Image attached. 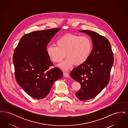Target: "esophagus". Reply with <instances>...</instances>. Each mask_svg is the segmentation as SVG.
Returning <instances> with one entry per match:
<instances>
[{
    "label": "esophagus",
    "instance_id": "34e87169",
    "mask_svg": "<svg viewBox=\"0 0 128 128\" xmlns=\"http://www.w3.org/2000/svg\"><path fill=\"white\" fill-rule=\"evenodd\" d=\"M63 76H64V77H65L66 78H68V77H70V75H69L68 73H67L66 72H63Z\"/></svg>",
    "mask_w": 128,
    "mask_h": 128
}]
</instances>
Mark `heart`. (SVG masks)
Segmentation results:
<instances>
[{"mask_svg": "<svg viewBox=\"0 0 128 128\" xmlns=\"http://www.w3.org/2000/svg\"><path fill=\"white\" fill-rule=\"evenodd\" d=\"M56 45H50L46 53L52 61L58 63L66 56L67 58L59 65L64 71L70 70L74 64L80 65L89 58L92 50V43L87 36L68 34L60 37Z\"/></svg>", "mask_w": 128, "mask_h": 128, "instance_id": "1", "label": "heart"}]
</instances>
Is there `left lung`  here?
<instances>
[{
	"label": "left lung",
	"instance_id": "left-lung-1",
	"mask_svg": "<svg viewBox=\"0 0 128 128\" xmlns=\"http://www.w3.org/2000/svg\"><path fill=\"white\" fill-rule=\"evenodd\" d=\"M91 38L92 50L88 60L70 72V77L80 82L81 88L75 95L82 101L96 97L108 84L114 57L108 40L97 32L79 30Z\"/></svg>",
	"mask_w": 128,
	"mask_h": 128
}]
</instances>
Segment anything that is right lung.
<instances>
[{
	"instance_id": "right-lung-1",
	"label": "right lung",
	"mask_w": 128,
	"mask_h": 128,
	"mask_svg": "<svg viewBox=\"0 0 128 128\" xmlns=\"http://www.w3.org/2000/svg\"><path fill=\"white\" fill-rule=\"evenodd\" d=\"M60 28L32 32L22 37L14 50L13 62L16 80L32 98L41 99L48 94L54 82L63 77L47 54L48 44Z\"/></svg>"
}]
</instances>
